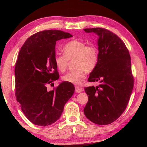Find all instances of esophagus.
Returning a JSON list of instances; mask_svg holds the SVG:
<instances>
[{
	"instance_id": "obj_1",
	"label": "esophagus",
	"mask_w": 147,
	"mask_h": 147,
	"mask_svg": "<svg viewBox=\"0 0 147 147\" xmlns=\"http://www.w3.org/2000/svg\"><path fill=\"white\" fill-rule=\"evenodd\" d=\"M83 91V90L82 88H79L78 86H75V91L76 92L79 93V92H82Z\"/></svg>"
}]
</instances>
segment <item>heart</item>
<instances>
[{
	"mask_svg": "<svg viewBox=\"0 0 147 147\" xmlns=\"http://www.w3.org/2000/svg\"><path fill=\"white\" fill-rule=\"evenodd\" d=\"M64 55H57L55 63L57 69L63 72L67 69L69 61L74 59L75 69L64 75L65 82L80 85L86 78L87 73H91L99 62V50L95 44H87L78 39L67 43L63 48Z\"/></svg>",
	"mask_w": 147,
	"mask_h": 147,
	"instance_id": "heart-1",
	"label": "heart"
}]
</instances>
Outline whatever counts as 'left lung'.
Returning <instances> with one entry per match:
<instances>
[{
	"mask_svg": "<svg viewBox=\"0 0 147 147\" xmlns=\"http://www.w3.org/2000/svg\"><path fill=\"white\" fill-rule=\"evenodd\" d=\"M86 32L99 35V62L88 80L99 82L97 86L85 87L88 101L84 113L99 125L114 122L121 115L134 87L129 52L117 35L102 28H87Z\"/></svg>",
	"mask_w": 147,
	"mask_h": 147,
	"instance_id": "1",
	"label": "left lung"
}]
</instances>
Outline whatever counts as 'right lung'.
Here are the masks:
<instances>
[{"mask_svg":"<svg viewBox=\"0 0 147 147\" xmlns=\"http://www.w3.org/2000/svg\"><path fill=\"white\" fill-rule=\"evenodd\" d=\"M59 30L31 35L21 48L15 68V96L23 113L35 125L47 126L59 118L72 96V83L63 82L52 91L47 85L59 78L55 63L56 41L72 37Z\"/></svg>","mask_w":147,"mask_h":147,"instance_id":"add662e5","label":"right lung"}]
</instances>
